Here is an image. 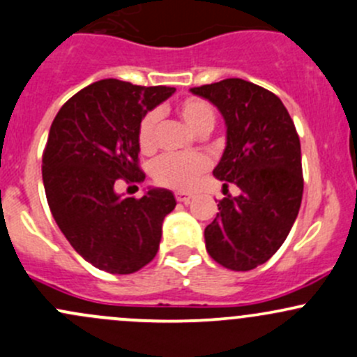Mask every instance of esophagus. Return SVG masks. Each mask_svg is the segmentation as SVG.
I'll list each match as a JSON object with an SVG mask.
<instances>
[{
  "label": "esophagus",
  "mask_w": 357,
  "mask_h": 357,
  "mask_svg": "<svg viewBox=\"0 0 357 357\" xmlns=\"http://www.w3.org/2000/svg\"><path fill=\"white\" fill-rule=\"evenodd\" d=\"M191 198H193V195L190 193H183V191L176 193V202H179V204H190Z\"/></svg>",
  "instance_id": "34e87169"
}]
</instances>
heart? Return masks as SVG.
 <instances>
[{
    "mask_svg": "<svg viewBox=\"0 0 357 357\" xmlns=\"http://www.w3.org/2000/svg\"><path fill=\"white\" fill-rule=\"evenodd\" d=\"M178 114L186 121L191 130L200 135H207L215 125V109L212 104L200 97H186L179 100ZM157 123H159V112L149 111L138 125V145L142 152L150 153L157 147ZM210 162L202 153H167L160 157L153 164L152 176L157 185L166 186V188L188 191L197 185L198 179L208 171Z\"/></svg>",
    "mask_w": 357,
    "mask_h": 357,
    "instance_id": "1",
    "label": "heart"
}]
</instances>
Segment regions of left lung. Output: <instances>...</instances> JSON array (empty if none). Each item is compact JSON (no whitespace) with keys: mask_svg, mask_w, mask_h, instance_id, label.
<instances>
[{"mask_svg":"<svg viewBox=\"0 0 357 357\" xmlns=\"http://www.w3.org/2000/svg\"><path fill=\"white\" fill-rule=\"evenodd\" d=\"M191 92L222 112L227 145L213 176L241 190L219 200L205 246L219 265L246 272L282 246L298 217L305 188L298 131L282 100L251 82L226 78Z\"/></svg>","mask_w":357,"mask_h":357,"instance_id":"left-lung-1","label":"left lung"}]
</instances>
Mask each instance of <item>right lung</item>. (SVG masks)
Masks as SVG:
<instances>
[{
	"mask_svg": "<svg viewBox=\"0 0 357 357\" xmlns=\"http://www.w3.org/2000/svg\"><path fill=\"white\" fill-rule=\"evenodd\" d=\"M176 89L106 78L63 104L43 153V181L56 224L78 255L104 272H138L153 260L164 217L176 207L169 190L121 198L119 181L145 179L138 164L140 119Z\"/></svg>",
	"mask_w": 357,
	"mask_h": 357,
	"instance_id": "add662e5",
	"label": "right lung"
}]
</instances>
